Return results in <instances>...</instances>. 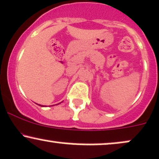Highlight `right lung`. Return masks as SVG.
Instances as JSON below:
<instances>
[{"mask_svg": "<svg viewBox=\"0 0 159 159\" xmlns=\"http://www.w3.org/2000/svg\"><path fill=\"white\" fill-rule=\"evenodd\" d=\"M59 104V103H58ZM39 106H41V105H39Z\"/></svg>", "mask_w": 159, "mask_h": 159, "instance_id": "obj_1", "label": "right lung"}]
</instances>
